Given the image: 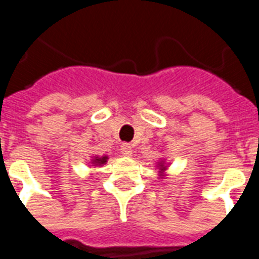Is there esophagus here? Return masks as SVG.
Here are the masks:
<instances>
[{
    "instance_id": "esophagus-1",
    "label": "esophagus",
    "mask_w": 259,
    "mask_h": 259,
    "mask_svg": "<svg viewBox=\"0 0 259 259\" xmlns=\"http://www.w3.org/2000/svg\"><path fill=\"white\" fill-rule=\"evenodd\" d=\"M121 152L123 156H126V157H132V156H133V148H132L129 144H123V145L121 146Z\"/></svg>"
}]
</instances>
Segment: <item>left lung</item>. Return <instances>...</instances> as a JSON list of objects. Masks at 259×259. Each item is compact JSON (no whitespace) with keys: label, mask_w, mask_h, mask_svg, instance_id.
<instances>
[{"label":"left lung","mask_w":259,"mask_h":259,"mask_svg":"<svg viewBox=\"0 0 259 259\" xmlns=\"http://www.w3.org/2000/svg\"><path fill=\"white\" fill-rule=\"evenodd\" d=\"M168 165H169V162H166L164 158L157 162V165L156 166L158 168V176H160V179H164V177L166 176L165 170L168 169Z\"/></svg>","instance_id":"1"}]
</instances>
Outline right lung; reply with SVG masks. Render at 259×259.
Wrapping results in <instances>:
<instances>
[{
  "label": "right lung",
  "instance_id": "1",
  "mask_svg": "<svg viewBox=\"0 0 259 259\" xmlns=\"http://www.w3.org/2000/svg\"><path fill=\"white\" fill-rule=\"evenodd\" d=\"M107 160H109V157H107V156H102V157L94 156V157H91V161H90V164H93L94 166H102V165H105L106 162H107Z\"/></svg>",
  "mask_w": 259,
  "mask_h": 259
}]
</instances>
